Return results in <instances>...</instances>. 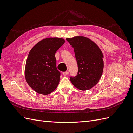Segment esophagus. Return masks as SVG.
Wrapping results in <instances>:
<instances>
[{"instance_id": "1", "label": "esophagus", "mask_w": 133, "mask_h": 133, "mask_svg": "<svg viewBox=\"0 0 133 133\" xmlns=\"http://www.w3.org/2000/svg\"><path fill=\"white\" fill-rule=\"evenodd\" d=\"M68 73H69V72H68V71H64V72H63V74L64 76H66V75H67L68 74Z\"/></svg>"}]
</instances>
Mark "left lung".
I'll return each instance as SVG.
<instances>
[{
	"label": "left lung",
	"mask_w": 133,
	"mask_h": 133,
	"mask_svg": "<svg viewBox=\"0 0 133 133\" xmlns=\"http://www.w3.org/2000/svg\"><path fill=\"white\" fill-rule=\"evenodd\" d=\"M74 48L78 64V74L70 77L73 85L81 90H89L101 78L104 68V56L99 47L91 40L83 36L66 38Z\"/></svg>",
	"instance_id": "obj_1"
}]
</instances>
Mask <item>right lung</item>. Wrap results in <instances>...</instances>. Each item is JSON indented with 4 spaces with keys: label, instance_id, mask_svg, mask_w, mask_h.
Returning a JSON list of instances; mask_svg holds the SVG:
<instances>
[{
    "label": "right lung",
    "instance_id": "obj_1",
    "mask_svg": "<svg viewBox=\"0 0 133 133\" xmlns=\"http://www.w3.org/2000/svg\"><path fill=\"white\" fill-rule=\"evenodd\" d=\"M65 40L48 38L39 42L32 48L26 59L25 80L35 92L47 95L57 88L60 73L56 66L55 54Z\"/></svg>",
    "mask_w": 133,
    "mask_h": 133
}]
</instances>
